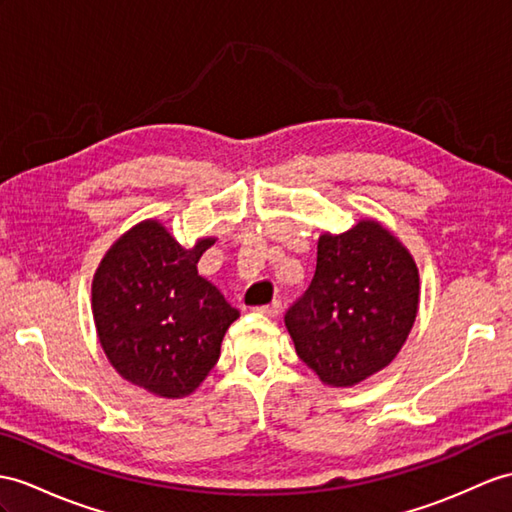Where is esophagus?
Masks as SVG:
<instances>
[{
	"label": "esophagus",
	"mask_w": 512,
	"mask_h": 512,
	"mask_svg": "<svg viewBox=\"0 0 512 512\" xmlns=\"http://www.w3.org/2000/svg\"><path fill=\"white\" fill-rule=\"evenodd\" d=\"M280 308H282V302H280V299H273L271 304H265V306H256L254 310H256V313H260V315L276 317V315L280 313Z\"/></svg>",
	"instance_id": "esophagus-1"
}]
</instances>
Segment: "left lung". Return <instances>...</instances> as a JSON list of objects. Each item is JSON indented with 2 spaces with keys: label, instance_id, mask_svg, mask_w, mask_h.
<instances>
[{
  "label": "left lung",
  "instance_id": "1",
  "mask_svg": "<svg viewBox=\"0 0 512 512\" xmlns=\"http://www.w3.org/2000/svg\"><path fill=\"white\" fill-rule=\"evenodd\" d=\"M419 306L415 260L376 221L317 243L313 282L284 315L297 356L332 386H354L402 350Z\"/></svg>",
  "mask_w": 512,
  "mask_h": 512
}]
</instances>
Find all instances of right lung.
<instances>
[{"mask_svg":"<svg viewBox=\"0 0 512 512\" xmlns=\"http://www.w3.org/2000/svg\"><path fill=\"white\" fill-rule=\"evenodd\" d=\"M213 239L184 249L158 221L110 247L93 280V317L104 352L128 382L184 397L217 365L223 334L239 317L197 273Z\"/></svg>","mask_w":512,"mask_h":512,"instance_id":"1","label":"right lung"}]
</instances>
